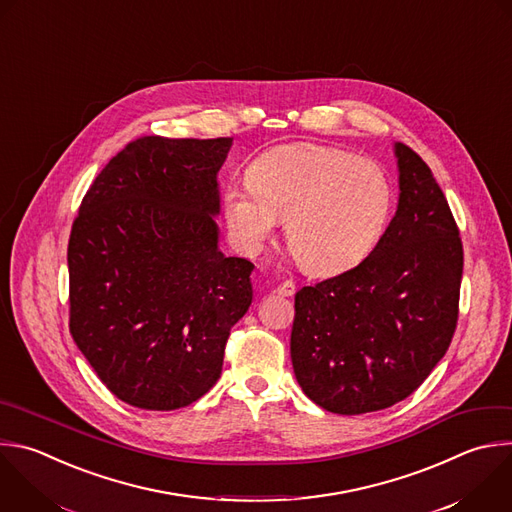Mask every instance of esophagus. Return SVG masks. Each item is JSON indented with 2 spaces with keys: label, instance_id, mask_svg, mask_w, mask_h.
I'll return each mask as SVG.
<instances>
[{
  "label": "esophagus",
  "instance_id": "esophagus-1",
  "mask_svg": "<svg viewBox=\"0 0 512 512\" xmlns=\"http://www.w3.org/2000/svg\"><path fill=\"white\" fill-rule=\"evenodd\" d=\"M295 289H297V285H295V281H291V279H285L283 283H279L277 285V293L281 295V297H291L293 293H295Z\"/></svg>",
  "mask_w": 512,
  "mask_h": 512
}]
</instances>
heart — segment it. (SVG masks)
Here are the masks:
<instances>
[{"label":"heart","instance_id":"heart-1","mask_svg":"<svg viewBox=\"0 0 512 512\" xmlns=\"http://www.w3.org/2000/svg\"><path fill=\"white\" fill-rule=\"evenodd\" d=\"M247 186L223 195L227 227L241 249L257 251L285 221L297 263L315 275L360 265L386 233L394 193L384 170L348 150L295 142L259 154Z\"/></svg>","mask_w":512,"mask_h":512}]
</instances>
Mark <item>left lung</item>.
I'll use <instances>...</instances> for the list:
<instances>
[{
  "label": "left lung",
  "instance_id": "8db88e82",
  "mask_svg": "<svg viewBox=\"0 0 512 512\" xmlns=\"http://www.w3.org/2000/svg\"><path fill=\"white\" fill-rule=\"evenodd\" d=\"M400 197L376 249L295 293L291 362L309 400L366 414L408 398L444 358L458 321L462 241L428 164L396 142Z\"/></svg>",
  "mask_w": 512,
  "mask_h": 512
}]
</instances>
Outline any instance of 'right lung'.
Returning a JSON list of instances; mask_svg holds the SVG:
<instances>
[{
  "label": "right lung",
  "instance_id": "1",
  "mask_svg": "<svg viewBox=\"0 0 512 512\" xmlns=\"http://www.w3.org/2000/svg\"><path fill=\"white\" fill-rule=\"evenodd\" d=\"M233 138L142 136L90 185L68 243L70 333L102 384L142 410L221 378L253 263L219 251L217 175Z\"/></svg>",
  "mask_w": 512,
  "mask_h": 512
}]
</instances>
